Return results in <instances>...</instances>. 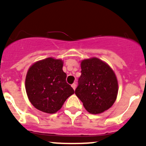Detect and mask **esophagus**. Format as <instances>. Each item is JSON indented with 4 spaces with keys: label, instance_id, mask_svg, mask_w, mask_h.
Wrapping results in <instances>:
<instances>
[{
    "label": "esophagus",
    "instance_id": "1",
    "mask_svg": "<svg viewBox=\"0 0 146 146\" xmlns=\"http://www.w3.org/2000/svg\"><path fill=\"white\" fill-rule=\"evenodd\" d=\"M76 86H77V85H76L75 83H73V84L72 85V88L74 89V90H75V89H76Z\"/></svg>",
    "mask_w": 146,
    "mask_h": 146
}]
</instances>
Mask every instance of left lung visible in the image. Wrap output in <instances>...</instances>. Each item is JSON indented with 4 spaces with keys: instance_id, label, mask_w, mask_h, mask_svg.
I'll return each mask as SVG.
<instances>
[{
    "instance_id": "obj_1",
    "label": "left lung",
    "mask_w": 146,
    "mask_h": 146,
    "mask_svg": "<svg viewBox=\"0 0 146 146\" xmlns=\"http://www.w3.org/2000/svg\"><path fill=\"white\" fill-rule=\"evenodd\" d=\"M81 69L75 94L86 110L99 114L111 108L118 91V80L113 69L97 58L82 60Z\"/></svg>"
}]
</instances>
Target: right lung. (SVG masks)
<instances>
[{
  "mask_svg": "<svg viewBox=\"0 0 146 146\" xmlns=\"http://www.w3.org/2000/svg\"><path fill=\"white\" fill-rule=\"evenodd\" d=\"M60 59L47 58L30 67L25 78V90L32 104L40 111L55 113L74 93L66 81Z\"/></svg>",
  "mask_w": 146,
  "mask_h": 146,
  "instance_id": "right-lung-1",
  "label": "right lung"
}]
</instances>
